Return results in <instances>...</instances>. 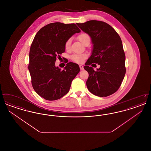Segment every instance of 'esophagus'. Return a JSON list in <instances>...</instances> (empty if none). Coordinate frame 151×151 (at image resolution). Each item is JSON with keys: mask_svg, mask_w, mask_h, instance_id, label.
I'll return each mask as SVG.
<instances>
[{"mask_svg": "<svg viewBox=\"0 0 151 151\" xmlns=\"http://www.w3.org/2000/svg\"><path fill=\"white\" fill-rule=\"evenodd\" d=\"M79 67H80V68L81 70H84V67H83V65H79Z\"/></svg>", "mask_w": 151, "mask_h": 151, "instance_id": "1", "label": "esophagus"}]
</instances>
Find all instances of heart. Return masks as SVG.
I'll use <instances>...</instances> for the list:
<instances>
[{"label": "heart", "instance_id": "obj_1", "mask_svg": "<svg viewBox=\"0 0 151 151\" xmlns=\"http://www.w3.org/2000/svg\"><path fill=\"white\" fill-rule=\"evenodd\" d=\"M78 38L79 41L83 44L86 43V41L90 40L89 36L85 33H81L80 35H79ZM70 46H71V39H68L65 43V49L66 50H68L70 48ZM86 57H87V55L86 54H75L71 55V59L74 62H76L78 63H81L84 61V60L86 58Z\"/></svg>", "mask_w": 151, "mask_h": 151}]
</instances>
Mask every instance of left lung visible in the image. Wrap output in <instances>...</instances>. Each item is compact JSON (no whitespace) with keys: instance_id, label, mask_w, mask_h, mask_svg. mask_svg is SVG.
I'll list each match as a JSON object with an SVG mask.
<instances>
[{"instance_id":"left-lung-1","label":"left lung","mask_w":151,"mask_h":151,"mask_svg":"<svg viewBox=\"0 0 151 151\" xmlns=\"http://www.w3.org/2000/svg\"><path fill=\"white\" fill-rule=\"evenodd\" d=\"M76 24L91 37L93 45L92 55L84 67L89 73L86 82L88 90L101 97L114 93L126 73V57L120 37L105 22L90 20ZM92 63H97L101 67L94 71L89 67Z\"/></svg>"}]
</instances>
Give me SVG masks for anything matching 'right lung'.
<instances>
[{
  "label": "right lung",
  "mask_w": 151,
  "mask_h": 151,
  "mask_svg": "<svg viewBox=\"0 0 151 151\" xmlns=\"http://www.w3.org/2000/svg\"><path fill=\"white\" fill-rule=\"evenodd\" d=\"M80 32L75 24L53 22L36 34L29 51L28 65L34 90L46 100H58L67 93L71 83L80 71L79 65L69 62L63 70L55 65L65 51V42Z\"/></svg>",
  "instance_id": "add662e5"
}]
</instances>
